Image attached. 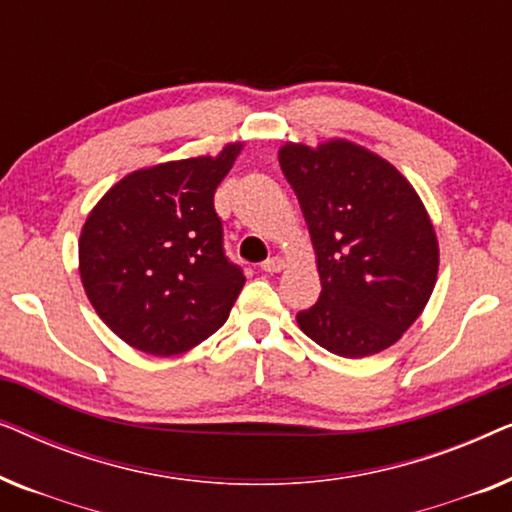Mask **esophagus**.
<instances>
[{"instance_id": "esophagus-1", "label": "esophagus", "mask_w": 512, "mask_h": 512, "mask_svg": "<svg viewBox=\"0 0 512 512\" xmlns=\"http://www.w3.org/2000/svg\"><path fill=\"white\" fill-rule=\"evenodd\" d=\"M284 258L282 256H272L268 261L261 263V270L263 272H270V275H275V272H282L284 270Z\"/></svg>"}]
</instances>
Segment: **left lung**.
Instances as JSON below:
<instances>
[{"label":"left lung","mask_w":512,"mask_h":512,"mask_svg":"<svg viewBox=\"0 0 512 512\" xmlns=\"http://www.w3.org/2000/svg\"><path fill=\"white\" fill-rule=\"evenodd\" d=\"M310 228L321 296L296 314L328 352L363 359L394 345L422 314L438 275V242L401 172L352 142L279 151Z\"/></svg>","instance_id":"obj_1"}]
</instances>
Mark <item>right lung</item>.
Here are the masks:
<instances>
[{
  "label": "right lung",
  "instance_id": "obj_1",
  "mask_svg": "<svg viewBox=\"0 0 512 512\" xmlns=\"http://www.w3.org/2000/svg\"><path fill=\"white\" fill-rule=\"evenodd\" d=\"M242 144L216 158L137 170L81 230V282L100 319L130 347L174 356L226 324L244 272L226 256L214 193Z\"/></svg>",
  "mask_w": 512,
  "mask_h": 512
}]
</instances>
